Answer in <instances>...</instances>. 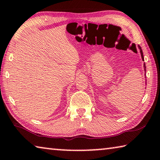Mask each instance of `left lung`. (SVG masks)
Segmentation results:
<instances>
[{
	"instance_id": "left-lung-1",
	"label": "left lung",
	"mask_w": 160,
	"mask_h": 160,
	"mask_svg": "<svg viewBox=\"0 0 160 160\" xmlns=\"http://www.w3.org/2000/svg\"><path fill=\"white\" fill-rule=\"evenodd\" d=\"M138 48H139V49H140V53H141V57H142V61H144V57H143V53H142V48H141V47H140V46H138ZM144 68H145V69H146V66H145V63H144Z\"/></svg>"
}]
</instances>
